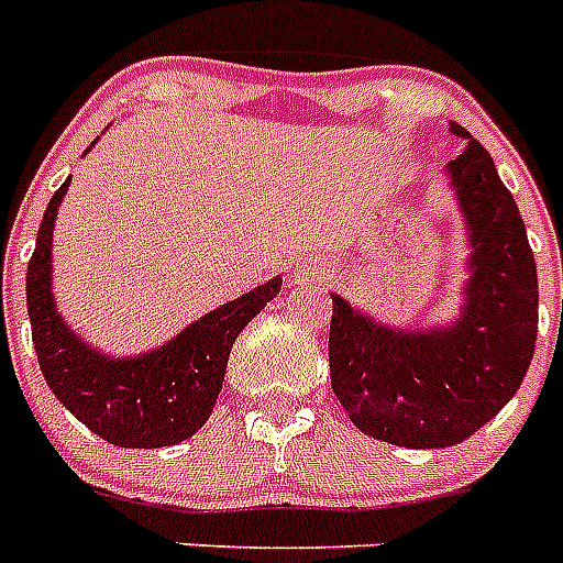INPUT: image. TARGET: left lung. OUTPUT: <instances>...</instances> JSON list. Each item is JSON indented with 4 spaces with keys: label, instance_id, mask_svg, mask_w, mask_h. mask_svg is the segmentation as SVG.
I'll use <instances>...</instances> for the list:
<instances>
[{
    "label": "left lung",
    "instance_id": "left-lung-1",
    "mask_svg": "<svg viewBox=\"0 0 563 563\" xmlns=\"http://www.w3.org/2000/svg\"><path fill=\"white\" fill-rule=\"evenodd\" d=\"M449 163L471 242L465 305L451 327L395 330L332 296L330 380L363 434L402 449H449L519 391L539 332V276L514 194L467 129Z\"/></svg>",
    "mask_w": 563,
    "mask_h": 563
}]
</instances>
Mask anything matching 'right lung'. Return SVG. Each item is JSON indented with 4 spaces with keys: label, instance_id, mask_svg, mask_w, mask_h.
I'll use <instances>...</instances> for the list:
<instances>
[{
    "label": "right lung",
    "instance_id": "add662e5",
    "mask_svg": "<svg viewBox=\"0 0 563 563\" xmlns=\"http://www.w3.org/2000/svg\"><path fill=\"white\" fill-rule=\"evenodd\" d=\"M67 188L69 180L53 194L27 265V316L44 380L69 415L118 449L177 445L206 426L233 341L276 298L282 278L217 307L161 350L134 357L103 355L64 324L49 287L53 228Z\"/></svg>",
    "mask_w": 563,
    "mask_h": 563
}]
</instances>
